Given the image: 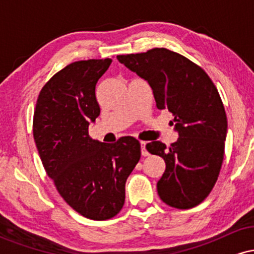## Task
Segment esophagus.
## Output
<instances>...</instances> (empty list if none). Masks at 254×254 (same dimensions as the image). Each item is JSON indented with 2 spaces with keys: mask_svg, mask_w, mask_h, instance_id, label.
Returning a JSON list of instances; mask_svg holds the SVG:
<instances>
[{
  "mask_svg": "<svg viewBox=\"0 0 254 254\" xmlns=\"http://www.w3.org/2000/svg\"><path fill=\"white\" fill-rule=\"evenodd\" d=\"M145 145H147V142H141V153H142V155H143V156H148V155H149V153H148Z\"/></svg>",
  "mask_w": 254,
  "mask_h": 254,
  "instance_id": "1",
  "label": "esophagus"
}]
</instances>
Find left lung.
<instances>
[{
	"instance_id": "8db88e82",
	"label": "left lung",
	"mask_w": 254,
	"mask_h": 254,
	"mask_svg": "<svg viewBox=\"0 0 254 254\" xmlns=\"http://www.w3.org/2000/svg\"><path fill=\"white\" fill-rule=\"evenodd\" d=\"M117 60L149 84L157 109L174 117L177 141L170 148L147 144L166 162L157 193L173 208H193L210 193L223 161L227 116L216 87L202 68L164 48Z\"/></svg>"
}]
</instances>
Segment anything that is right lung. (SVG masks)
Listing matches in <instances>:
<instances>
[{"instance_id":"add662e5","label":"right lung","mask_w":254,"mask_h":254,"mask_svg":"<svg viewBox=\"0 0 254 254\" xmlns=\"http://www.w3.org/2000/svg\"><path fill=\"white\" fill-rule=\"evenodd\" d=\"M112 61L74 62L40 90L33 136L48 176L69 205L90 220L116 216L125 202V183L141 157L131 136L103 143L88 135L100 115L95 86Z\"/></svg>"}]
</instances>
